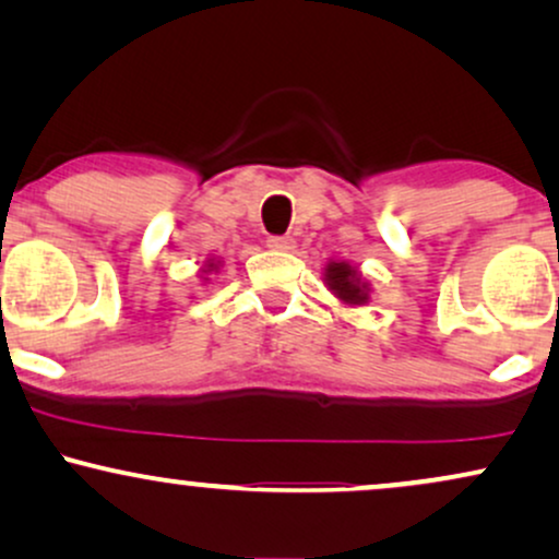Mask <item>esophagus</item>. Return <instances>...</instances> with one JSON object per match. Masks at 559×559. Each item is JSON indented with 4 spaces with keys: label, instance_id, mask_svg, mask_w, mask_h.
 Returning a JSON list of instances; mask_svg holds the SVG:
<instances>
[{
    "label": "esophagus",
    "instance_id": "obj_1",
    "mask_svg": "<svg viewBox=\"0 0 559 559\" xmlns=\"http://www.w3.org/2000/svg\"><path fill=\"white\" fill-rule=\"evenodd\" d=\"M267 247H271V250H278V252H292L294 239L284 237V235H273V237H267Z\"/></svg>",
    "mask_w": 559,
    "mask_h": 559
}]
</instances>
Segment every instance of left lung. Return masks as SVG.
<instances>
[{
  "mask_svg": "<svg viewBox=\"0 0 559 559\" xmlns=\"http://www.w3.org/2000/svg\"><path fill=\"white\" fill-rule=\"evenodd\" d=\"M324 278H328L330 292H335L337 299L345 304H366L369 301V284L361 281L356 267L348 263H330L324 267Z\"/></svg>",
  "mask_w": 559,
  "mask_h": 559,
  "instance_id": "left-lung-1",
  "label": "left lung"
}]
</instances>
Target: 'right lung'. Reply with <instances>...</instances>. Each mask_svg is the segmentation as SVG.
Returning <instances> with one entry per match:
<instances>
[{"label":"right lung","mask_w":559,"mask_h":559,"mask_svg":"<svg viewBox=\"0 0 559 559\" xmlns=\"http://www.w3.org/2000/svg\"><path fill=\"white\" fill-rule=\"evenodd\" d=\"M214 267H216L214 260H209V263H206V271H214ZM206 271H203V273H206Z\"/></svg>","instance_id":"add662e5"}]
</instances>
